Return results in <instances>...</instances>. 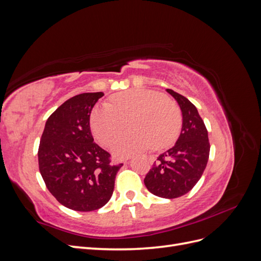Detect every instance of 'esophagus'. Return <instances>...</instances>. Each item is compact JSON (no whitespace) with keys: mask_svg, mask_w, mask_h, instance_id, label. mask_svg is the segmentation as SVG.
Wrapping results in <instances>:
<instances>
[{"mask_svg":"<svg viewBox=\"0 0 261 261\" xmlns=\"http://www.w3.org/2000/svg\"><path fill=\"white\" fill-rule=\"evenodd\" d=\"M126 164H128V162H126Z\"/></svg>","mask_w":261,"mask_h":261,"instance_id":"esophagus-1","label":"esophagus"}]
</instances>
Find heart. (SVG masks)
<instances>
[{
	"mask_svg": "<svg viewBox=\"0 0 261 261\" xmlns=\"http://www.w3.org/2000/svg\"><path fill=\"white\" fill-rule=\"evenodd\" d=\"M129 120L132 132L112 145V151L117 158L139 154L151 145L154 149L170 146L179 134L181 113L175 102L160 92L133 89L115 94L110 105L102 103L94 108L90 126L99 143L109 146Z\"/></svg>",
	"mask_w": 261,
	"mask_h": 261,
	"instance_id": "1",
	"label": "heart"
}]
</instances>
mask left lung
I'll use <instances>...</instances> for the list:
<instances>
[{"instance_id": "8db88e82", "label": "left lung", "mask_w": 261, "mask_h": 261, "mask_svg": "<svg viewBox=\"0 0 261 261\" xmlns=\"http://www.w3.org/2000/svg\"><path fill=\"white\" fill-rule=\"evenodd\" d=\"M181 110L183 124L175 145L158 156L144 179L148 191L173 199L192 191L209 159L208 130L196 107L181 94L167 89Z\"/></svg>"}]
</instances>
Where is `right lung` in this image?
<instances>
[{
  "label": "right lung",
  "instance_id": "right-lung-1",
  "mask_svg": "<svg viewBox=\"0 0 261 261\" xmlns=\"http://www.w3.org/2000/svg\"><path fill=\"white\" fill-rule=\"evenodd\" d=\"M103 92L68 99L49 116L38 150L39 171L46 188L63 206L75 211L98 210L113 194L122 163L93 143L90 113Z\"/></svg>",
  "mask_w": 261,
  "mask_h": 261
}]
</instances>
